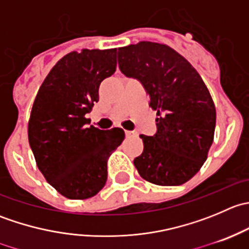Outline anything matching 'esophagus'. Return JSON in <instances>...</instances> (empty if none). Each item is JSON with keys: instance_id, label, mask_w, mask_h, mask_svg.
<instances>
[{"instance_id": "34e87169", "label": "esophagus", "mask_w": 249, "mask_h": 249, "mask_svg": "<svg viewBox=\"0 0 249 249\" xmlns=\"http://www.w3.org/2000/svg\"><path fill=\"white\" fill-rule=\"evenodd\" d=\"M125 135H126V137H135V136H137V132L126 130V131H125Z\"/></svg>"}]
</instances>
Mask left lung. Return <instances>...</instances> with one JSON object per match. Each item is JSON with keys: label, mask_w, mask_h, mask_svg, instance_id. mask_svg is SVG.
Listing matches in <instances>:
<instances>
[{"label": "left lung", "mask_w": 249, "mask_h": 249, "mask_svg": "<svg viewBox=\"0 0 249 249\" xmlns=\"http://www.w3.org/2000/svg\"><path fill=\"white\" fill-rule=\"evenodd\" d=\"M119 69L142 83L157 110V134L141 135L143 152L134 165L143 179L180 185L207 159L215 107L207 87L187 59L166 44L140 42L119 48Z\"/></svg>", "instance_id": "8db88e82"}]
</instances>
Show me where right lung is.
Listing matches in <instances>:
<instances>
[{
  "label": "right lung",
  "instance_id": "add662e5",
  "mask_svg": "<svg viewBox=\"0 0 249 249\" xmlns=\"http://www.w3.org/2000/svg\"><path fill=\"white\" fill-rule=\"evenodd\" d=\"M117 69V49H83L50 70L35 99L29 143L39 171L67 199L96 195L107 180V160L124 130H100L85 114L99 101V87Z\"/></svg>",
  "mask_w": 249,
  "mask_h": 249
}]
</instances>
